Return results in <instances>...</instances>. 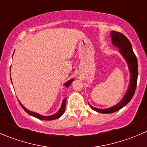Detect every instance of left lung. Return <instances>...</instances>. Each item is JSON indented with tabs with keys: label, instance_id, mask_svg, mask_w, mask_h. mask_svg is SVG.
I'll list each match as a JSON object with an SVG mask.
<instances>
[{
	"label": "left lung",
	"instance_id": "8db88e82",
	"mask_svg": "<svg viewBox=\"0 0 147 147\" xmlns=\"http://www.w3.org/2000/svg\"><path fill=\"white\" fill-rule=\"evenodd\" d=\"M110 36L112 38V45L119 49V53L126 60V63H127V66L129 67V70L130 78L129 83L127 92L123 96L121 100L117 105L109 108L100 109V108L92 107L89 103V105L93 110L103 114H110L112 112H117V111L119 110L120 109L124 107L125 105H127L129 102L134 96V92H135L138 78L137 59L134 55V52H133L131 42L127 39V37L124 36L123 34L120 33L119 32L111 31Z\"/></svg>",
	"mask_w": 147,
	"mask_h": 147
}]
</instances>
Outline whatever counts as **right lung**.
<instances>
[{
    "label": "right lung",
    "mask_w": 147,
    "mask_h": 147,
    "mask_svg": "<svg viewBox=\"0 0 147 147\" xmlns=\"http://www.w3.org/2000/svg\"><path fill=\"white\" fill-rule=\"evenodd\" d=\"M74 80H75V79H74V78H72V79L69 80L68 81H67V82L64 84L65 87H66L67 88V87L69 86V84H70L71 83L73 82ZM11 82H12V80H11ZM66 100H67V97H65V99H63V102H62V104H61V107H60V108L59 109V110L57 111L56 113H55L54 115H50V116H44V115H40V114L37 113V112H32V111L28 110V109H26V108L25 107L23 106V105H22V103L20 101H19V100H18V102H19V103H20V106H21L23 108V109H24V110L26 111V112H27L28 115H31V116L34 117L38 118V119H41V120H53V119H58V118H60V117H61L62 115H63V113H64V112L65 110Z\"/></svg>",
    "instance_id": "right-lung-1"
}]
</instances>
